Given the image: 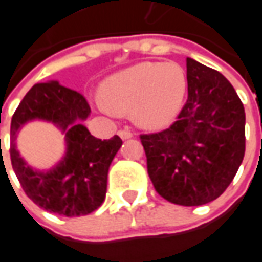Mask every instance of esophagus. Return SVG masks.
<instances>
[{
  "mask_svg": "<svg viewBox=\"0 0 262 262\" xmlns=\"http://www.w3.org/2000/svg\"><path fill=\"white\" fill-rule=\"evenodd\" d=\"M119 136L122 140H126V139H130L133 137V133L130 130H119Z\"/></svg>",
  "mask_w": 262,
  "mask_h": 262,
  "instance_id": "obj_1",
  "label": "esophagus"
}]
</instances>
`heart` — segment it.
Segmentation results:
<instances>
[{"instance_id":"obj_1","label":"heart","mask_w":262,"mask_h":262,"mask_svg":"<svg viewBox=\"0 0 262 262\" xmlns=\"http://www.w3.org/2000/svg\"><path fill=\"white\" fill-rule=\"evenodd\" d=\"M188 91L185 69L178 63L146 61L120 70L102 82L98 108L103 112H132L148 130L170 126L180 114Z\"/></svg>"}]
</instances>
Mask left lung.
Instances as JSON below:
<instances>
[{
	"label": "left lung",
	"instance_id": "obj_1",
	"mask_svg": "<svg viewBox=\"0 0 262 262\" xmlns=\"http://www.w3.org/2000/svg\"><path fill=\"white\" fill-rule=\"evenodd\" d=\"M188 99L172 125L142 135L147 172L168 202L199 206L225 192L246 151V114L225 75L187 59Z\"/></svg>",
	"mask_w": 262,
	"mask_h": 262
}]
</instances>
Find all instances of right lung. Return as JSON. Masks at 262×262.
<instances>
[{"label":"right lung","mask_w":262,"mask_h":262,"mask_svg":"<svg viewBox=\"0 0 262 262\" xmlns=\"http://www.w3.org/2000/svg\"><path fill=\"white\" fill-rule=\"evenodd\" d=\"M91 114L80 92L49 81L28 91L11 120V163L25 193L45 210L67 217L84 216L102 205L109 165L122 146L119 136L94 137L81 122ZM31 120L53 123L65 133L66 154L59 165L39 171L26 164L16 150L20 127ZM1 142V140H0Z\"/></svg>","instance_id":"right-lung-1"}]
</instances>
